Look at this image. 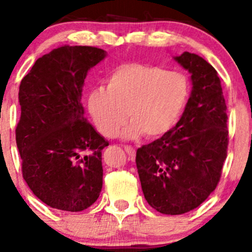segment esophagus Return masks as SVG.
<instances>
[{
	"instance_id": "1",
	"label": "esophagus",
	"mask_w": 252,
	"mask_h": 252,
	"mask_svg": "<svg viewBox=\"0 0 252 252\" xmlns=\"http://www.w3.org/2000/svg\"><path fill=\"white\" fill-rule=\"evenodd\" d=\"M124 151L128 154L129 158L134 159V157H135V150H134L133 147H131V146H124Z\"/></svg>"
}]
</instances>
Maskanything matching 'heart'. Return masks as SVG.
Here are the masks:
<instances>
[{
  "mask_svg": "<svg viewBox=\"0 0 252 252\" xmlns=\"http://www.w3.org/2000/svg\"><path fill=\"white\" fill-rule=\"evenodd\" d=\"M190 86L187 75L157 65L128 63L118 67L107 79V88L89 94L88 107L97 130L114 138L126 121V138L140 134L149 139L168 133L179 121Z\"/></svg>",
  "mask_w": 252,
  "mask_h": 252,
  "instance_id": "obj_1",
  "label": "heart"
}]
</instances>
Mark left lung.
Listing matches in <instances>:
<instances>
[{
	"mask_svg": "<svg viewBox=\"0 0 252 252\" xmlns=\"http://www.w3.org/2000/svg\"><path fill=\"white\" fill-rule=\"evenodd\" d=\"M191 74L192 90L174 128L136 150L142 192L163 215L199 207L216 189L227 158V105L215 68L199 55L175 57Z\"/></svg>",
	"mask_w": 252,
	"mask_h": 252,
	"instance_id": "left-lung-1",
	"label": "left lung"
}]
</instances>
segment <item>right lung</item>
Here are the masks:
<instances>
[{"instance_id":"1","label":"right lung","mask_w":252,"mask_h":252,"mask_svg":"<svg viewBox=\"0 0 252 252\" xmlns=\"http://www.w3.org/2000/svg\"><path fill=\"white\" fill-rule=\"evenodd\" d=\"M105 56L97 47L63 45L36 60L20 83L22 174L52 208L79 212L100 196L108 141L84 118L80 98L88 70Z\"/></svg>"}]
</instances>
